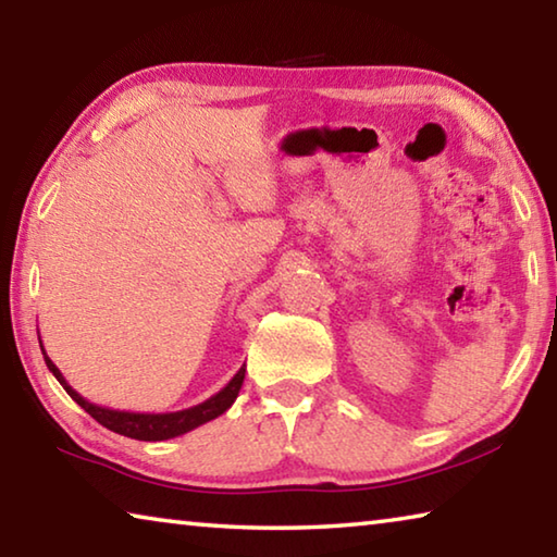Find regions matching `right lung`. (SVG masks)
Here are the masks:
<instances>
[{
	"mask_svg": "<svg viewBox=\"0 0 557 557\" xmlns=\"http://www.w3.org/2000/svg\"><path fill=\"white\" fill-rule=\"evenodd\" d=\"M39 344H41V338H39ZM41 351H44V346H41ZM44 361H46V366H49V371L55 375V381L63 385V391L69 393L71 398L90 414V418H96L102 428L117 432V435H125V437H132V440H143V442L172 440V437H178V435H186V432H191L199 425H206V422L215 420L219 414H223L225 410L231 408L235 398H238L240 385H243V379H245V366H243V369L228 381L225 388H221L219 393L211 395L209 400L194 405V408L176 410V412H127V410L102 408V405L86 400L81 393H75L71 388L69 381H65L63 373L59 371V366H55L51 358L46 356V351H44Z\"/></svg>",
	"mask_w": 557,
	"mask_h": 557,
	"instance_id": "right-lung-1",
	"label": "right lung"
}]
</instances>
